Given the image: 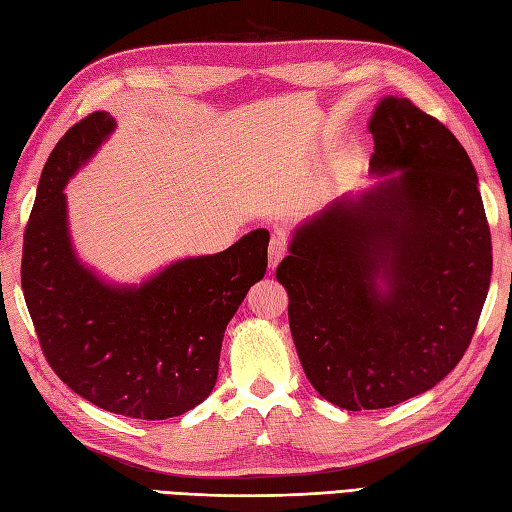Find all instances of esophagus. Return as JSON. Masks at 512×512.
I'll use <instances>...</instances> for the list:
<instances>
[{"label":"esophagus","instance_id":"34e87169","mask_svg":"<svg viewBox=\"0 0 512 512\" xmlns=\"http://www.w3.org/2000/svg\"><path fill=\"white\" fill-rule=\"evenodd\" d=\"M288 250V237L286 233H275L273 239H270V246H268V264L270 268H277V264L284 259Z\"/></svg>","mask_w":512,"mask_h":512}]
</instances>
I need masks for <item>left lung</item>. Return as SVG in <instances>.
<instances>
[{"instance_id":"left-lung-1","label":"left lung","mask_w":512,"mask_h":512,"mask_svg":"<svg viewBox=\"0 0 512 512\" xmlns=\"http://www.w3.org/2000/svg\"><path fill=\"white\" fill-rule=\"evenodd\" d=\"M369 134V167L387 178L303 222L277 266L303 372L347 411L394 407L438 385L473 339L493 270L460 140L396 96L378 103Z\"/></svg>"}]
</instances>
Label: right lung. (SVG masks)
Wrapping results in <instances>:
<instances>
[{"label":"right lung","instance_id":"add662e5","mask_svg":"<svg viewBox=\"0 0 512 512\" xmlns=\"http://www.w3.org/2000/svg\"><path fill=\"white\" fill-rule=\"evenodd\" d=\"M107 112L70 127L41 171L21 288L41 350L65 385L105 411L167 420L211 394L228 321L268 266V231L187 257L140 286H112L74 255L65 184L114 132Z\"/></svg>","mask_w":512,"mask_h":512}]
</instances>
